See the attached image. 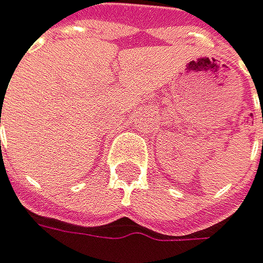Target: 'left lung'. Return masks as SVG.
<instances>
[{"label":"left lung","instance_id":"obj_1","mask_svg":"<svg viewBox=\"0 0 263 263\" xmlns=\"http://www.w3.org/2000/svg\"><path fill=\"white\" fill-rule=\"evenodd\" d=\"M257 93H259V92H257Z\"/></svg>","mask_w":263,"mask_h":263}]
</instances>
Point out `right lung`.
<instances>
[{
    "label": "right lung",
    "instance_id": "1",
    "mask_svg": "<svg viewBox=\"0 0 263 263\" xmlns=\"http://www.w3.org/2000/svg\"><path fill=\"white\" fill-rule=\"evenodd\" d=\"M0 123H1V113H0Z\"/></svg>",
    "mask_w": 263,
    "mask_h": 263
}]
</instances>
